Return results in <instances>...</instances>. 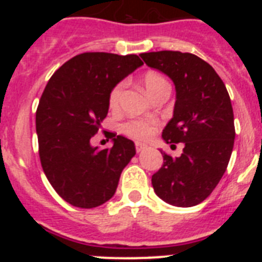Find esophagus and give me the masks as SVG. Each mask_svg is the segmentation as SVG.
Masks as SVG:
<instances>
[{"mask_svg": "<svg viewBox=\"0 0 262 262\" xmlns=\"http://www.w3.org/2000/svg\"><path fill=\"white\" fill-rule=\"evenodd\" d=\"M135 147H136V151L142 152V151H145V149H148V148H149V145L145 144V143H139L138 142L135 144Z\"/></svg>", "mask_w": 262, "mask_h": 262, "instance_id": "1", "label": "esophagus"}]
</instances>
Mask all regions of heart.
<instances>
[{
    "label": "heart",
    "mask_w": 262,
    "mask_h": 262,
    "mask_svg": "<svg viewBox=\"0 0 262 262\" xmlns=\"http://www.w3.org/2000/svg\"><path fill=\"white\" fill-rule=\"evenodd\" d=\"M143 85H144L145 90H147L148 96L152 97L160 89L168 86V82H166V80L163 76L156 73V72H148L143 77ZM123 89L124 84L120 82V84H118L114 89L111 90L110 96H108L110 107H118L120 102V97H122V93H123ZM122 131L128 136H131V138L142 140V139H148L154 134L155 123L154 122H149V120H129V122L123 124Z\"/></svg>",
    "instance_id": "1"
}]
</instances>
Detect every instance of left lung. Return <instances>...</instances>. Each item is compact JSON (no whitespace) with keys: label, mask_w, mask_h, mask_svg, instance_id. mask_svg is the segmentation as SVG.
Listing matches in <instances>:
<instances>
[{"label":"left lung","mask_w":262,"mask_h":262,"mask_svg":"<svg viewBox=\"0 0 262 262\" xmlns=\"http://www.w3.org/2000/svg\"><path fill=\"white\" fill-rule=\"evenodd\" d=\"M140 57L173 81L174 110L163 139L170 147L184 143L181 156L164 154L152 186L164 202L191 207L212 193L230 161L235 140L230 96L214 68L193 53L159 51Z\"/></svg>","instance_id":"8db88e82"}]
</instances>
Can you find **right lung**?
<instances>
[{
	"label": "right lung",
	"mask_w": 262,
	"mask_h": 262,
	"mask_svg": "<svg viewBox=\"0 0 262 262\" xmlns=\"http://www.w3.org/2000/svg\"><path fill=\"white\" fill-rule=\"evenodd\" d=\"M143 66L138 55L85 52L64 62L48 81L36 110L39 156L62 200L93 209L115 194L120 173L135 156L133 140L111 135L113 147L90 144L107 115L108 96Z\"/></svg>",
	"instance_id": "right-lung-1"
}]
</instances>
